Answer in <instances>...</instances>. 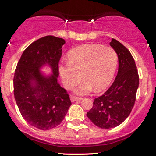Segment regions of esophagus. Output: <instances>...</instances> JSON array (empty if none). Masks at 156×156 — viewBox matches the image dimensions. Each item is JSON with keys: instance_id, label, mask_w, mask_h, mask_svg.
<instances>
[{"instance_id": "obj_1", "label": "esophagus", "mask_w": 156, "mask_h": 156, "mask_svg": "<svg viewBox=\"0 0 156 156\" xmlns=\"http://www.w3.org/2000/svg\"><path fill=\"white\" fill-rule=\"evenodd\" d=\"M70 100L72 102H75V101H78V100H83V98L76 97V96H71Z\"/></svg>"}]
</instances>
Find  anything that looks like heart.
<instances>
[{
  "label": "heart",
  "mask_w": 156,
  "mask_h": 156,
  "mask_svg": "<svg viewBox=\"0 0 156 156\" xmlns=\"http://www.w3.org/2000/svg\"><path fill=\"white\" fill-rule=\"evenodd\" d=\"M68 63L59 66V73L66 88H75V92L85 95L93 87L100 91L112 83L118 65V55L114 48L102 44H83L67 54ZM82 76H80V73Z\"/></svg>",
  "instance_id": "b5f03b06"
}]
</instances>
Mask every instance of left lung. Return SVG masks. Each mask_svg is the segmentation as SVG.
Listing matches in <instances>:
<instances>
[{
    "label": "left lung",
    "mask_w": 156,
    "mask_h": 156,
    "mask_svg": "<svg viewBox=\"0 0 156 156\" xmlns=\"http://www.w3.org/2000/svg\"><path fill=\"white\" fill-rule=\"evenodd\" d=\"M110 45L118 55V73L113 83L103 95L96 98L87 116L101 129L121 125L130 114L139 84L135 61L127 48L115 39Z\"/></svg>",
    "instance_id": "8db88e82"
}]
</instances>
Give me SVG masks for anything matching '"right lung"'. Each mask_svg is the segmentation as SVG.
Masks as SVG:
<instances>
[{
	"label": "right lung",
	"instance_id": "add662e5",
	"mask_svg": "<svg viewBox=\"0 0 156 156\" xmlns=\"http://www.w3.org/2000/svg\"><path fill=\"white\" fill-rule=\"evenodd\" d=\"M66 41L48 35L30 44L23 52L13 77V94L23 117L35 128L48 130L59 126L71 105L68 93L57 83L61 48ZM48 65L52 74L40 69Z\"/></svg>",
	"mask_w": 156,
	"mask_h": 156
}]
</instances>
